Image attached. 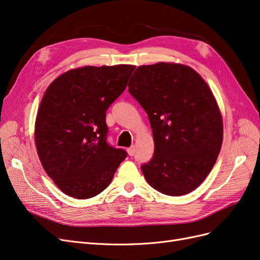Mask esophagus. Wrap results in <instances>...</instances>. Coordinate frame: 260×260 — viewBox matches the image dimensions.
<instances>
[{
  "mask_svg": "<svg viewBox=\"0 0 260 260\" xmlns=\"http://www.w3.org/2000/svg\"><path fill=\"white\" fill-rule=\"evenodd\" d=\"M127 152H128V154H129L130 156H133V155H135V153H136V148H135V146H131V147H129V148L127 149Z\"/></svg>",
  "mask_w": 260,
  "mask_h": 260,
  "instance_id": "34e87169",
  "label": "esophagus"
}]
</instances>
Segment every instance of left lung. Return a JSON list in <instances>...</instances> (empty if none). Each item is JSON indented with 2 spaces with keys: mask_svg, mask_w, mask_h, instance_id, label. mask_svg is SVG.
<instances>
[{
  "mask_svg": "<svg viewBox=\"0 0 260 260\" xmlns=\"http://www.w3.org/2000/svg\"><path fill=\"white\" fill-rule=\"evenodd\" d=\"M128 86L153 131L154 156L141 166L147 183L170 196L192 192L222 144V117L209 86L194 69L174 62L138 67Z\"/></svg>",
  "mask_w": 260,
  "mask_h": 260,
  "instance_id": "left-lung-1",
  "label": "left lung"
}]
</instances>
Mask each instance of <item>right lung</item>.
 Here are the masks:
<instances>
[{
    "instance_id": "obj_1",
    "label": "right lung",
    "mask_w": 260,
    "mask_h": 260,
    "mask_svg": "<svg viewBox=\"0 0 260 260\" xmlns=\"http://www.w3.org/2000/svg\"><path fill=\"white\" fill-rule=\"evenodd\" d=\"M135 69L76 68L46 89L36 119V146L45 172L66 195L85 200L103 192L127 157L107 143L106 111Z\"/></svg>"
}]
</instances>
